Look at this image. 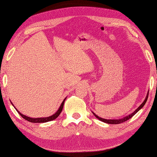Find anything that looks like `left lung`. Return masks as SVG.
<instances>
[{"label": "left lung", "instance_id": "1", "mask_svg": "<svg viewBox=\"0 0 157 157\" xmlns=\"http://www.w3.org/2000/svg\"><path fill=\"white\" fill-rule=\"evenodd\" d=\"M148 94H149V91L147 92V95H146V97H145V99L144 101H143V102H142V104L140 105L139 106V107H138V108L136 109L134 111V112L132 113H130V114H129V115H127V116H126L123 117V118H119V119H105V118H101V117H99L98 115H96V114H95L94 112H93V111H92V113H93V114H94V115L95 116V117H96V118H97L98 119H99V120H100V121L104 122V123H107V124H120V123H123V122H125V121H127V120H129V119L131 118L132 116H134L135 115V114H136L140 109H141L143 107V106L145 105L146 102H147V98H148Z\"/></svg>", "mask_w": 157, "mask_h": 157}]
</instances>
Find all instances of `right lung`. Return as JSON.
Instances as JSON below:
<instances>
[{"label":"right lung","mask_w":157,"mask_h":157,"mask_svg":"<svg viewBox=\"0 0 157 157\" xmlns=\"http://www.w3.org/2000/svg\"><path fill=\"white\" fill-rule=\"evenodd\" d=\"M66 99V98H64V100H63V102L62 104H61L59 108L58 109V110L55 112L54 114H52V116H48V117H44V118H30V117H28V116H26L25 115H23V114L21 113L20 111H18L17 110V109L16 108L14 105L12 104V102H11L12 105L14 106V108L16 109V110L17 111V112L20 114V115L23 117V118L25 119L26 121H28L29 122H31V123H46V122H49V121H51L55 120V119H56L58 116H59V114L62 112V111L63 109V104H64V102Z\"/></svg>","instance_id":"1"}]
</instances>
